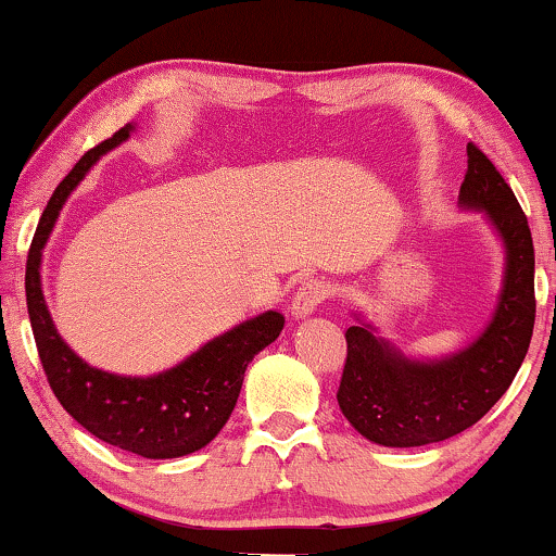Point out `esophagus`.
Here are the masks:
<instances>
[{
    "label": "esophagus",
    "mask_w": 556,
    "mask_h": 556,
    "mask_svg": "<svg viewBox=\"0 0 556 556\" xmlns=\"http://www.w3.org/2000/svg\"><path fill=\"white\" fill-rule=\"evenodd\" d=\"M331 295V286L321 278H306L295 291L291 301V314L295 318H306L308 314L321 306V303Z\"/></svg>",
    "instance_id": "1"
}]
</instances>
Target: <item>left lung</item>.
Here are the masks:
<instances>
[{
	"mask_svg": "<svg viewBox=\"0 0 556 556\" xmlns=\"http://www.w3.org/2000/svg\"><path fill=\"white\" fill-rule=\"evenodd\" d=\"M463 210L483 212L504 242L506 268L491 321L460 352L409 359L356 316L346 329V364L337 392L341 413L377 445L440 443L476 425L514 382L534 331V242L519 200L491 159L468 143Z\"/></svg>",
	"mask_w": 556,
	"mask_h": 556,
	"instance_id": "obj_1",
	"label": "left lung"
}]
</instances>
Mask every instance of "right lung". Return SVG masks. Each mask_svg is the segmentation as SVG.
Returning <instances> with one entry per match:
<instances>
[{
	"instance_id": "1",
	"label": "right lung",
	"mask_w": 556,
	"mask_h": 556,
	"mask_svg": "<svg viewBox=\"0 0 556 556\" xmlns=\"http://www.w3.org/2000/svg\"><path fill=\"white\" fill-rule=\"evenodd\" d=\"M131 131L134 124H126L90 149L50 197L27 253V311L50 390L75 422L103 443L141 458H181L200 451L225 428L240 397L248 364L278 339L286 318L278 311H265L207 341L177 367L151 377H121L96 369L65 344L42 295V250L67 194L105 151L124 143Z\"/></svg>"
}]
</instances>
